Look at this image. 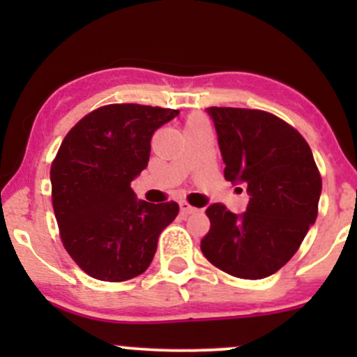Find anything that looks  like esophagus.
Returning a JSON list of instances; mask_svg holds the SVG:
<instances>
[{"label": "esophagus", "mask_w": 357, "mask_h": 357, "mask_svg": "<svg viewBox=\"0 0 357 357\" xmlns=\"http://www.w3.org/2000/svg\"><path fill=\"white\" fill-rule=\"evenodd\" d=\"M179 208H181V213H183V215H191V213H196V211H198V210H196L195 206H191L190 203L184 202V199H183V202H179Z\"/></svg>", "instance_id": "esophagus-1"}]
</instances>
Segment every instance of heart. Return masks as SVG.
Here are the masks:
<instances>
[{
    "label": "heart",
    "mask_w": 357,
    "mask_h": 357,
    "mask_svg": "<svg viewBox=\"0 0 357 357\" xmlns=\"http://www.w3.org/2000/svg\"><path fill=\"white\" fill-rule=\"evenodd\" d=\"M199 122H206V117L203 116H190L186 121V126H191V124H199Z\"/></svg>",
    "instance_id": "1"
}]
</instances>
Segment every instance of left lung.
Returning <instances> with one entry per match:
<instances>
[{
  "mask_svg": "<svg viewBox=\"0 0 357 357\" xmlns=\"http://www.w3.org/2000/svg\"><path fill=\"white\" fill-rule=\"evenodd\" d=\"M225 162V179L245 183L243 215L208 206L210 231L202 252L216 268L258 280L280 270L315 223L322 179L297 129L258 109L210 107Z\"/></svg>",
  "mask_w": 357,
  "mask_h": 357,
  "instance_id": "left-lung-1",
  "label": "left lung"
}]
</instances>
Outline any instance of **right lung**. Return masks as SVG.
<instances>
[{"label":"right lung","mask_w":357,"mask_h":357,"mask_svg":"<svg viewBox=\"0 0 357 357\" xmlns=\"http://www.w3.org/2000/svg\"><path fill=\"white\" fill-rule=\"evenodd\" d=\"M179 114L141 104H109L82 117L50 167L61 243L90 277L124 282L146 272L176 202H137L130 181L146 169L151 137Z\"/></svg>","instance_id":"1"}]
</instances>
